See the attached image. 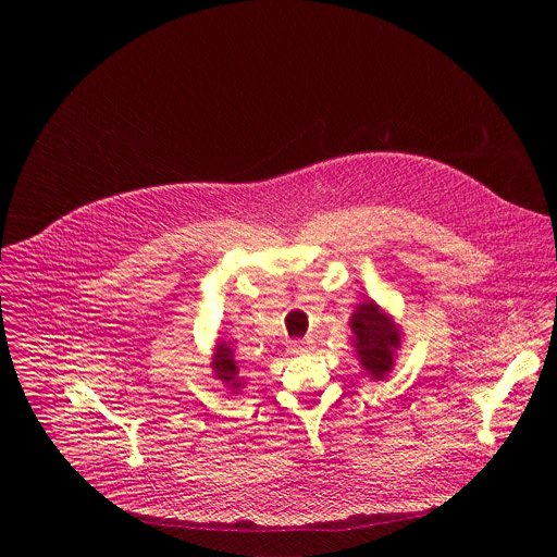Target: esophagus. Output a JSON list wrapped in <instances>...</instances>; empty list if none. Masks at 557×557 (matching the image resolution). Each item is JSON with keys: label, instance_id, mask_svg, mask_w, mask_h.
<instances>
[{"label": "esophagus", "instance_id": "esophagus-1", "mask_svg": "<svg viewBox=\"0 0 557 557\" xmlns=\"http://www.w3.org/2000/svg\"><path fill=\"white\" fill-rule=\"evenodd\" d=\"M289 354H307L313 349V341L309 338H296V341H289Z\"/></svg>", "mask_w": 557, "mask_h": 557}]
</instances>
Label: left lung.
<instances>
[{
    "mask_svg": "<svg viewBox=\"0 0 557 557\" xmlns=\"http://www.w3.org/2000/svg\"><path fill=\"white\" fill-rule=\"evenodd\" d=\"M354 332V347L362 369L373 380H386L395 367V356L400 347V330L388 313L373 300L358 305L349 319Z\"/></svg>",
    "mask_w": 557,
    "mask_h": 557,
    "instance_id": "left-lung-1",
    "label": "left lung"
}]
</instances>
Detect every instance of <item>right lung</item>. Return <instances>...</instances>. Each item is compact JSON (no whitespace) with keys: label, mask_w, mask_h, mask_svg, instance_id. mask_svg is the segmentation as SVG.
Wrapping results in <instances>:
<instances>
[{"label":"right lung","mask_w":557,"mask_h":557,"mask_svg":"<svg viewBox=\"0 0 557 557\" xmlns=\"http://www.w3.org/2000/svg\"><path fill=\"white\" fill-rule=\"evenodd\" d=\"M212 371H214L216 380H221L230 388L238 391V364L234 360V351L230 349V345H225V343L216 345V351L212 356Z\"/></svg>","instance_id":"add662e5"}]
</instances>
